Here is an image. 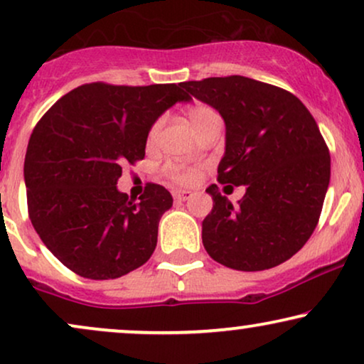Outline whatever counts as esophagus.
Listing matches in <instances>:
<instances>
[{
	"label": "esophagus",
	"instance_id": "esophagus-1",
	"mask_svg": "<svg viewBox=\"0 0 364 364\" xmlns=\"http://www.w3.org/2000/svg\"><path fill=\"white\" fill-rule=\"evenodd\" d=\"M173 198L176 201H186V200H190V198H191V191H188V190H174L173 191Z\"/></svg>",
	"mask_w": 364,
	"mask_h": 364
}]
</instances>
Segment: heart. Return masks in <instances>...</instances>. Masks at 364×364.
Instances as JSON below:
<instances>
[{
	"label": "heart",
	"instance_id": "obj_1",
	"mask_svg": "<svg viewBox=\"0 0 364 364\" xmlns=\"http://www.w3.org/2000/svg\"><path fill=\"white\" fill-rule=\"evenodd\" d=\"M188 117H190L191 126L196 132L203 126H206L210 121L220 119L216 110L211 109L210 105H195V107L188 110ZM161 127H163V119H158V121L151 126L148 132V144H154L159 136ZM164 173H166L168 178H171L174 183H179V185H191L196 179V169L185 166V164H168V166L164 168Z\"/></svg>",
	"mask_w": 364,
	"mask_h": 364
}]
</instances>
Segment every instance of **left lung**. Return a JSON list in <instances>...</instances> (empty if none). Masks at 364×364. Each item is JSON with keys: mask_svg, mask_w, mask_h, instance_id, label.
Masks as SVG:
<instances>
[{"mask_svg": "<svg viewBox=\"0 0 364 364\" xmlns=\"http://www.w3.org/2000/svg\"><path fill=\"white\" fill-rule=\"evenodd\" d=\"M183 87L225 121L218 181L247 186L237 205L216 185L206 188L213 198L201 230L208 255L243 272L289 260L314 232L329 186L331 156L314 117L291 92L248 77Z\"/></svg>", "mask_w": 364, "mask_h": 364, "instance_id": "1", "label": "left lung"}]
</instances>
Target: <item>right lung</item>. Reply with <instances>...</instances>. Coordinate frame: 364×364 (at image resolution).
Instances as JSON below:
<instances>
[{
	"label": "right lung",
	"mask_w": 364,
	"mask_h": 364,
	"mask_svg": "<svg viewBox=\"0 0 364 364\" xmlns=\"http://www.w3.org/2000/svg\"><path fill=\"white\" fill-rule=\"evenodd\" d=\"M190 99L183 84L94 82L58 99L36 124L23 169L28 215L41 242L72 272L117 279L153 255L171 193L148 183L134 203L117 181L124 164L144 159L156 119Z\"/></svg>",
	"instance_id": "right-lung-1"
}]
</instances>
